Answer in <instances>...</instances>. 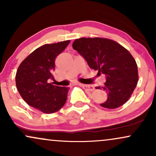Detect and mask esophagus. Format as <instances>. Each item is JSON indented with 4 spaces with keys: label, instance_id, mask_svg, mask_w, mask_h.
<instances>
[{
    "label": "esophagus",
    "instance_id": "34e87169",
    "mask_svg": "<svg viewBox=\"0 0 156 156\" xmlns=\"http://www.w3.org/2000/svg\"><path fill=\"white\" fill-rule=\"evenodd\" d=\"M79 85L80 87H82V88L86 89V90H88V91H90V92H92L94 89V87H93L92 85H90V84H82V83H79Z\"/></svg>",
    "mask_w": 156,
    "mask_h": 156
}]
</instances>
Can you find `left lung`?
I'll return each instance as SVG.
<instances>
[{
    "instance_id": "left-lung-1",
    "label": "left lung",
    "mask_w": 156,
    "mask_h": 156,
    "mask_svg": "<svg viewBox=\"0 0 156 156\" xmlns=\"http://www.w3.org/2000/svg\"><path fill=\"white\" fill-rule=\"evenodd\" d=\"M73 49L83 57L91 69L104 74L103 87L106 101L101 106L114 109L129 100L138 82L136 62L128 50L114 41L105 38H80L73 43Z\"/></svg>"
}]
</instances>
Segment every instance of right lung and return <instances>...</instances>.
<instances>
[{
	"label": "right lung",
	"instance_id": "add662e5",
	"mask_svg": "<svg viewBox=\"0 0 156 156\" xmlns=\"http://www.w3.org/2000/svg\"><path fill=\"white\" fill-rule=\"evenodd\" d=\"M70 41L46 44L36 49L20 64L16 73V86L28 105L45 114L56 112L67 98L68 87L53 86L55 59Z\"/></svg>",
	"mask_w": 156,
	"mask_h": 156
}]
</instances>
